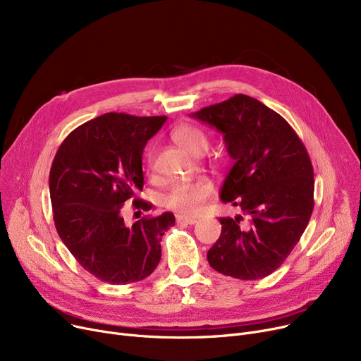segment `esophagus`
<instances>
[{
    "label": "esophagus",
    "instance_id": "34e87169",
    "mask_svg": "<svg viewBox=\"0 0 361 361\" xmlns=\"http://www.w3.org/2000/svg\"><path fill=\"white\" fill-rule=\"evenodd\" d=\"M177 222L178 224H188V225H193L197 222V218H192V216H185V215H177Z\"/></svg>",
    "mask_w": 361,
    "mask_h": 361
}]
</instances>
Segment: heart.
<instances>
[{"instance_id": "obj_1", "label": "heart", "mask_w": 361, "mask_h": 361, "mask_svg": "<svg viewBox=\"0 0 361 361\" xmlns=\"http://www.w3.org/2000/svg\"><path fill=\"white\" fill-rule=\"evenodd\" d=\"M171 139L190 155H200L207 147V136L193 124H180L171 131ZM214 185L209 180L199 178L190 183L174 184L165 197V206L183 214H195L211 197Z\"/></svg>"}]
</instances>
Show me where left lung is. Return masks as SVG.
<instances>
[{"label": "left lung", "instance_id": "left-lung-1", "mask_svg": "<svg viewBox=\"0 0 361 361\" xmlns=\"http://www.w3.org/2000/svg\"><path fill=\"white\" fill-rule=\"evenodd\" d=\"M190 117L216 128L233 158L221 200L250 216L219 218L222 231L207 252L211 267L226 276H268L288 257L313 212V166L293 127L260 101L235 94Z\"/></svg>", "mask_w": 361, "mask_h": 361}]
</instances>
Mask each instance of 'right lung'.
I'll list each match as a JSON object with an SVG mask.
<instances>
[{
	"mask_svg": "<svg viewBox=\"0 0 361 361\" xmlns=\"http://www.w3.org/2000/svg\"><path fill=\"white\" fill-rule=\"evenodd\" d=\"M165 121L108 112L73 130L56 150L49 173L55 228L75 260L104 282L149 276L161 260L164 233L176 224L164 212L128 228L121 216L123 203L143 188V149Z\"/></svg>",
	"mask_w": 361,
	"mask_h": 361,
	"instance_id": "right-lung-1",
	"label": "right lung"
}]
</instances>
